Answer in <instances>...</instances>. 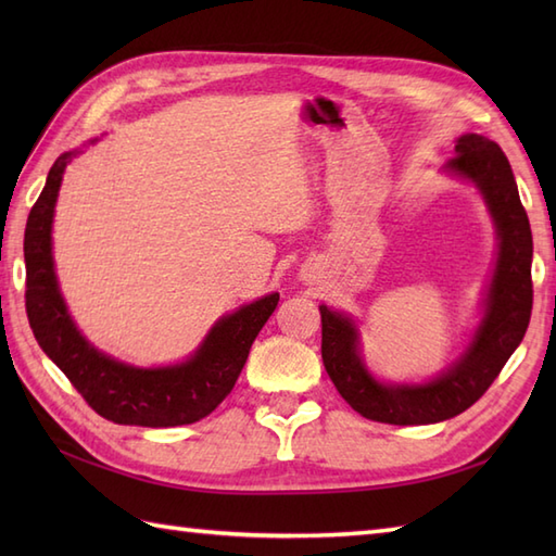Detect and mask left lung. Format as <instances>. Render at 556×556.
Instances as JSON below:
<instances>
[{
    "label": "left lung",
    "instance_id": "obj_1",
    "mask_svg": "<svg viewBox=\"0 0 556 556\" xmlns=\"http://www.w3.org/2000/svg\"><path fill=\"white\" fill-rule=\"evenodd\" d=\"M446 169L470 179L497 224L500 257L494 269L488 308L473 344L452 370L420 387H387L363 368L358 334L349 317L320 305L323 363L337 392L363 418L389 425H428L454 418L488 392L490 384L526 337L533 311V233L518 198L511 164L502 148L476 134L460 136Z\"/></svg>",
    "mask_w": 556,
    "mask_h": 556
}]
</instances>
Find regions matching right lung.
Segmentation results:
<instances>
[{"mask_svg":"<svg viewBox=\"0 0 556 556\" xmlns=\"http://www.w3.org/2000/svg\"><path fill=\"white\" fill-rule=\"evenodd\" d=\"M71 152L59 157L28 215L23 255H26V313L35 339L62 370L86 404L102 418L140 428H174L210 416L245 365L248 351L279 293L243 305L212 327L191 361L172 368H134L92 349L71 323L52 263V215L56 191Z\"/></svg>","mask_w":556,"mask_h":556,"instance_id":"right-lung-1","label":"right lung"}]
</instances>
